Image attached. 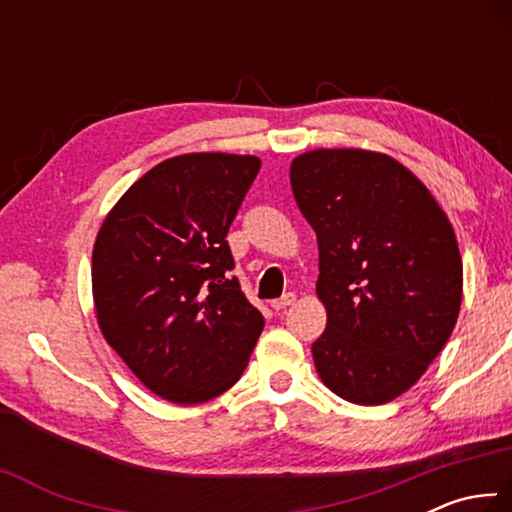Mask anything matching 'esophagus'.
Returning <instances> with one entry per match:
<instances>
[{
  "instance_id": "34e87169",
  "label": "esophagus",
  "mask_w": 512,
  "mask_h": 512,
  "mask_svg": "<svg viewBox=\"0 0 512 512\" xmlns=\"http://www.w3.org/2000/svg\"><path fill=\"white\" fill-rule=\"evenodd\" d=\"M293 302H296V293H284L282 298H277V300H273V302H271V307H273L275 311H282V309L291 307Z\"/></svg>"
}]
</instances>
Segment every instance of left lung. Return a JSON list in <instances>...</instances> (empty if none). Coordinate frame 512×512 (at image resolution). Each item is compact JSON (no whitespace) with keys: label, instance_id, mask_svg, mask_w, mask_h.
<instances>
[{"label":"left lung","instance_id":"8db88e82","mask_svg":"<svg viewBox=\"0 0 512 512\" xmlns=\"http://www.w3.org/2000/svg\"><path fill=\"white\" fill-rule=\"evenodd\" d=\"M291 189L318 239V377L348 402H391L445 348L461 311L452 223L386 153L307 151L291 162Z\"/></svg>","mask_w":512,"mask_h":512}]
</instances>
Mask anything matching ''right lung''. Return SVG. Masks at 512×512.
Instances as JSON below:
<instances>
[{"instance_id": "add662e5", "label": "right lung", "mask_w": 512, "mask_h": 512, "mask_svg": "<svg viewBox=\"0 0 512 512\" xmlns=\"http://www.w3.org/2000/svg\"><path fill=\"white\" fill-rule=\"evenodd\" d=\"M262 160L185 153L155 164L103 221L92 296L103 339L155 395L198 404L228 391L264 329L228 237Z\"/></svg>"}]
</instances>
